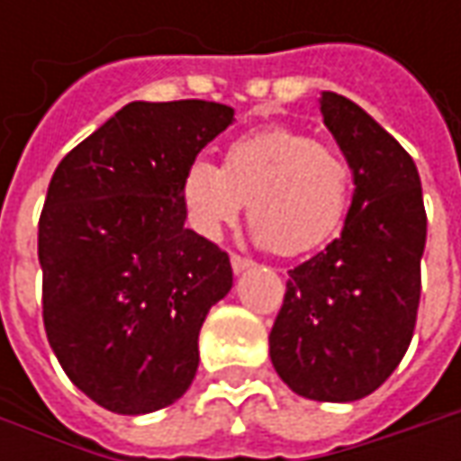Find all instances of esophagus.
I'll list each match as a JSON object with an SVG mask.
<instances>
[{
  "instance_id": "1",
  "label": "esophagus",
  "mask_w": 461,
  "mask_h": 461,
  "mask_svg": "<svg viewBox=\"0 0 461 461\" xmlns=\"http://www.w3.org/2000/svg\"><path fill=\"white\" fill-rule=\"evenodd\" d=\"M230 267H233V272H236V275H240V272L251 269V267H254V261H251V258L240 257V254H233V257H230Z\"/></svg>"
}]
</instances>
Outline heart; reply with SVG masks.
I'll list each match as a JSON object with an SVG mask.
<instances>
[{
    "instance_id": "1",
    "label": "heart",
    "mask_w": 461,
    "mask_h": 461,
    "mask_svg": "<svg viewBox=\"0 0 461 461\" xmlns=\"http://www.w3.org/2000/svg\"><path fill=\"white\" fill-rule=\"evenodd\" d=\"M351 192L354 168L346 153L285 125L228 143L222 168L194 158L182 176L186 221L203 239H221L249 203L257 240L282 257L312 251L336 236Z\"/></svg>"
}]
</instances>
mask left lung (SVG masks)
Returning a JSON list of instances; mask_svg holds the SVG:
<instances>
[{"label": "left lung", "mask_w": 461, "mask_h": 461, "mask_svg": "<svg viewBox=\"0 0 461 461\" xmlns=\"http://www.w3.org/2000/svg\"><path fill=\"white\" fill-rule=\"evenodd\" d=\"M321 113L357 189L341 236L290 269L269 357L297 395L351 402L375 393L411 346L426 207L411 153L359 104L323 92Z\"/></svg>", "instance_id": "obj_1"}]
</instances>
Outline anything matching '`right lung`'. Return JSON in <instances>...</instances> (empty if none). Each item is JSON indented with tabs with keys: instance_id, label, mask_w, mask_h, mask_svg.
I'll return each instance as SVG.
<instances>
[{
	"instance_id": "1",
	"label": "right lung",
	"mask_w": 461,
	"mask_h": 461,
	"mask_svg": "<svg viewBox=\"0 0 461 461\" xmlns=\"http://www.w3.org/2000/svg\"><path fill=\"white\" fill-rule=\"evenodd\" d=\"M233 122L204 99L131 102L63 156L38 222L48 344L97 405L140 416L194 380L228 254L185 225L182 176Z\"/></svg>"
}]
</instances>
